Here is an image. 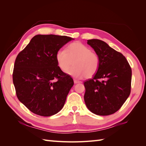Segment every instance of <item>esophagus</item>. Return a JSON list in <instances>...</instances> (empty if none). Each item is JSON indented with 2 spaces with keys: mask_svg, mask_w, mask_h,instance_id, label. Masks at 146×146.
Segmentation results:
<instances>
[{
  "mask_svg": "<svg viewBox=\"0 0 146 146\" xmlns=\"http://www.w3.org/2000/svg\"><path fill=\"white\" fill-rule=\"evenodd\" d=\"M74 83H81V82H80V81H78V80H74Z\"/></svg>",
  "mask_w": 146,
  "mask_h": 146,
  "instance_id": "34e87169",
  "label": "esophagus"
}]
</instances>
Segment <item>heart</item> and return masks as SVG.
Masks as SVG:
<instances>
[{"instance_id":"b5f03b06","label":"heart","mask_w":146,"mask_h":146,"mask_svg":"<svg viewBox=\"0 0 146 146\" xmlns=\"http://www.w3.org/2000/svg\"><path fill=\"white\" fill-rule=\"evenodd\" d=\"M56 59L58 66L63 71H66L74 62V67L67 71L73 78L81 79L90 78L97 72L100 66L98 55L88 46L80 42L71 43L66 50H59Z\"/></svg>"}]
</instances>
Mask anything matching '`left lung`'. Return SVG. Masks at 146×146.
<instances>
[{
	"label": "left lung",
	"instance_id": "1",
	"mask_svg": "<svg viewBox=\"0 0 146 146\" xmlns=\"http://www.w3.org/2000/svg\"><path fill=\"white\" fill-rule=\"evenodd\" d=\"M99 58L100 66L92 78L84 83V100L88 110L98 115L119 110L131 94L132 70L122 54L100 39L87 40Z\"/></svg>",
	"mask_w": 146,
	"mask_h": 146
}]
</instances>
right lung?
Instances as JSON below:
<instances>
[{
  "mask_svg": "<svg viewBox=\"0 0 146 146\" xmlns=\"http://www.w3.org/2000/svg\"><path fill=\"white\" fill-rule=\"evenodd\" d=\"M73 39L66 36L38 35L18 54L13 83L19 100L34 113L49 117L63 108L74 82L58 66L56 55Z\"/></svg>",
  "mask_w": 146,
  "mask_h": 146,
  "instance_id": "add662e5",
  "label": "right lung"
}]
</instances>
